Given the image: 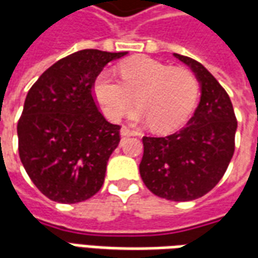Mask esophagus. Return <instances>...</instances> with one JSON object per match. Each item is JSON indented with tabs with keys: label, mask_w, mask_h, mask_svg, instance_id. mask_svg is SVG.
Wrapping results in <instances>:
<instances>
[{
	"label": "esophagus",
	"mask_w": 258,
	"mask_h": 258,
	"mask_svg": "<svg viewBox=\"0 0 258 258\" xmlns=\"http://www.w3.org/2000/svg\"><path fill=\"white\" fill-rule=\"evenodd\" d=\"M120 134L123 135V137H128V135H135L137 133H135L134 130H131V128H128V127L123 125V127H121V130H120Z\"/></svg>",
	"instance_id": "34e87169"
}]
</instances>
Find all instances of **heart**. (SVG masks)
I'll return each instance as SVG.
<instances>
[{"label": "heart", "mask_w": 258, "mask_h": 258, "mask_svg": "<svg viewBox=\"0 0 258 258\" xmlns=\"http://www.w3.org/2000/svg\"><path fill=\"white\" fill-rule=\"evenodd\" d=\"M120 83L110 72L95 80L94 94L112 120H118L134 105L141 111L135 117L148 121L153 131H171L188 118L199 95V81L192 70L148 56L125 60L118 66Z\"/></svg>", "instance_id": "heart-1"}]
</instances>
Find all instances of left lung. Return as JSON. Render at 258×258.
Instances as JSON below:
<instances>
[{
  "mask_svg": "<svg viewBox=\"0 0 258 258\" xmlns=\"http://www.w3.org/2000/svg\"><path fill=\"white\" fill-rule=\"evenodd\" d=\"M200 81L202 96L182 128L166 137H144L141 178L163 199L188 202L202 198L225 174L235 152L238 127L227 91L202 63L174 53Z\"/></svg>",
  "mask_w": 258,
  "mask_h": 258,
  "instance_id": "8db88e82",
  "label": "left lung"
}]
</instances>
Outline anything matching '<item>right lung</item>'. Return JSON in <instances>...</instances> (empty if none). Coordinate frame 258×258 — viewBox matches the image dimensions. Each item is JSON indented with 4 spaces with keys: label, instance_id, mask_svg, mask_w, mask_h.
I'll return each instance as SVG.
<instances>
[{
    "label": "right lung",
    "instance_id": "obj_1",
    "mask_svg": "<svg viewBox=\"0 0 258 258\" xmlns=\"http://www.w3.org/2000/svg\"><path fill=\"white\" fill-rule=\"evenodd\" d=\"M125 53L74 52L47 69L27 92L18 121L19 156L48 199L72 205L102 188L120 125L99 112L94 83L110 60Z\"/></svg>",
    "mask_w": 258,
    "mask_h": 258
}]
</instances>
